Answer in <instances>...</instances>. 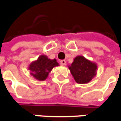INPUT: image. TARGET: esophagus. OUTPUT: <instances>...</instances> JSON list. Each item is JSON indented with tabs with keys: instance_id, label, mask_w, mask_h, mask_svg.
Listing matches in <instances>:
<instances>
[{
	"instance_id": "obj_1",
	"label": "esophagus",
	"mask_w": 121,
	"mask_h": 121,
	"mask_svg": "<svg viewBox=\"0 0 121 121\" xmlns=\"http://www.w3.org/2000/svg\"><path fill=\"white\" fill-rule=\"evenodd\" d=\"M60 64H61V65H65L66 64V61L64 60H61Z\"/></svg>"
}]
</instances>
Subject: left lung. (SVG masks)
I'll return each instance as SVG.
<instances>
[{"label": "left lung", "mask_w": 121, "mask_h": 121, "mask_svg": "<svg viewBox=\"0 0 121 121\" xmlns=\"http://www.w3.org/2000/svg\"><path fill=\"white\" fill-rule=\"evenodd\" d=\"M68 67L75 81L79 84H85L96 75L97 65L82 56H78Z\"/></svg>", "instance_id": "obj_1"}]
</instances>
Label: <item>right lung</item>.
Listing matches in <instances>:
<instances>
[{
	"instance_id": "obj_1",
	"label": "right lung",
	"mask_w": 121,
	"mask_h": 121,
	"mask_svg": "<svg viewBox=\"0 0 121 121\" xmlns=\"http://www.w3.org/2000/svg\"><path fill=\"white\" fill-rule=\"evenodd\" d=\"M59 64L56 59L50 60L45 55H41L36 60L32 61L28 66L30 75L38 81L46 80L54 67Z\"/></svg>"
}]
</instances>
